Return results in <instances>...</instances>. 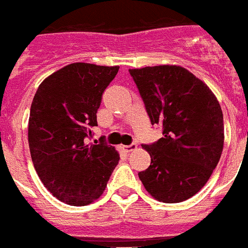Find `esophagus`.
Wrapping results in <instances>:
<instances>
[{
	"label": "esophagus",
	"instance_id": "obj_1",
	"mask_svg": "<svg viewBox=\"0 0 248 248\" xmlns=\"http://www.w3.org/2000/svg\"><path fill=\"white\" fill-rule=\"evenodd\" d=\"M136 148H137L136 143H130V144H128V146H123V150H124V151H126V152L134 151Z\"/></svg>",
	"mask_w": 248,
	"mask_h": 248
}]
</instances>
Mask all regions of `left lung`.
I'll return each instance as SVG.
<instances>
[{"mask_svg": "<svg viewBox=\"0 0 248 248\" xmlns=\"http://www.w3.org/2000/svg\"><path fill=\"white\" fill-rule=\"evenodd\" d=\"M151 124L162 138L144 144L151 165L138 173L152 197L166 203L191 199L206 184L224 144L223 111L205 83L175 65L130 69Z\"/></svg>", "mask_w": 248, "mask_h": 248, "instance_id": "left-lung-1", "label": "left lung"}]
</instances>
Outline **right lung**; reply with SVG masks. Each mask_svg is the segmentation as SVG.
Listing matches in <instances>:
<instances>
[{
	"instance_id": "right-lung-1",
	"label": "right lung",
	"mask_w": 248,
	"mask_h": 248,
	"mask_svg": "<svg viewBox=\"0 0 248 248\" xmlns=\"http://www.w3.org/2000/svg\"><path fill=\"white\" fill-rule=\"evenodd\" d=\"M118 71L119 66L70 64L46 78L31 102V161L45 187L68 205L98 199L120 160L105 140L87 144L102 94Z\"/></svg>"
}]
</instances>
